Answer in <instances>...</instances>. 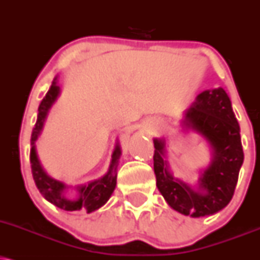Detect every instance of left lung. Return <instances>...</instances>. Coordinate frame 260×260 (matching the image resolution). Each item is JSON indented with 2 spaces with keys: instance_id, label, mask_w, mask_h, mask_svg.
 Wrapping results in <instances>:
<instances>
[{
  "instance_id": "obj_1",
  "label": "left lung",
  "mask_w": 260,
  "mask_h": 260,
  "mask_svg": "<svg viewBox=\"0 0 260 260\" xmlns=\"http://www.w3.org/2000/svg\"><path fill=\"white\" fill-rule=\"evenodd\" d=\"M181 132H192L207 143L209 164L195 185L177 178L167 161V138H154L156 186L171 208L192 218L206 217L229 205L243 164L240 126L226 92L218 87L196 96L180 120Z\"/></svg>"
}]
</instances>
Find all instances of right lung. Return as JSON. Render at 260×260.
Returning a JSON list of instances; mask_svg holds the SVG:
<instances>
[{
	"label": "right lung",
	"mask_w": 260,
	"mask_h": 260,
	"mask_svg": "<svg viewBox=\"0 0 260 260\" xmlns=\"http://www.w3.org/2000/svg\"><path fill=\"white\" fill-rule=\"evenodd\" d=\"M60 94V87L58 86V77L53 80L51 88L39 106V115L35 128L31 134V150H30V162L31 171L35 184L41 192V195L52 205L64 211H86L87 213H92L105 205L111 198L115 187H116L117 179V166L118 160L122 155L121 145L118 139L115 145L111 155V162L109 170L103 177L98 179L90 180L88 183L79 184V185H68L64 181L55 179L47 173L42 164H41L36 150V140L39 139L43 129V124L48 115L49 109L54 104V102ZM73 188L77 192L75 197H69L67 190Z\"/></svg>",
	"instance_id": "add662e5"
}]
</instances>
